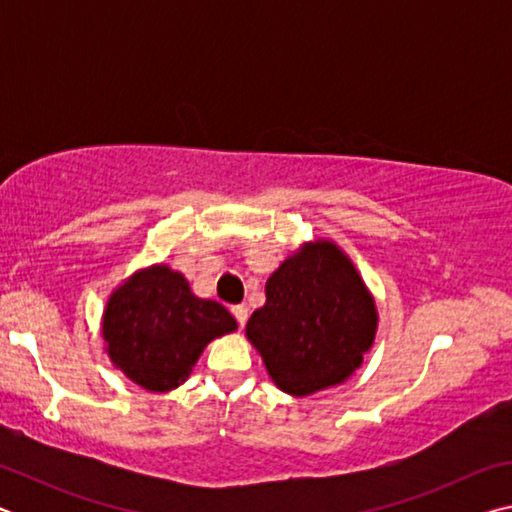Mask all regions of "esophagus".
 Returning a JSON list of instances; mask_svg holds the SVG:
<instances>
[{"instance_id": "obj_1", "label": "esophagus", "mask_w": 512, "mask_h": 512, "mask_svg": "<svg viewBox=\"0 0 512 512\" xmlns=\"http://www.w3.org/2000/svg\"><path fill=\"white\" fill-rule=\"evenodd\" d=\"M232 314H235L239 327L246 325V320H248V307L246 305H235V307H232Z\"/></svg>"}]
</instances>
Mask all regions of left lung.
Instances as JSON below:
<instances>
[{"mask_svg": "<svg viewBox=\"0 0 512 512\" xmlns=\"http://www.w3.org/2000/svg\"><path fill=\"white\" fill-rule=\"evenodd\" d=\"M377 305L357 266L329 239L307 241L266 280L264 307L246 339L268 377L293 397L314 395L352 377L377 334Z\"/></svg>", "mask_w": 512, "mask_h": 512, "instance_id": "1", "label": "left lung"}]
</instances>
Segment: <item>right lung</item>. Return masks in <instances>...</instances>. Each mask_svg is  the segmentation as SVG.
<instances>
[{
	"mask_svg": "<svg viewBox=\"0 0 512 512\" xmlns=\"http://www.w3.org/2000/svg\"><path fill=\"white\" fill-rule=\"evenodd\" d=\"M237 329L221 302L198 298L167 264L135 271L110 293L101 334L112 366L151 393H169L192 375L205 345Z\"/></svg>",
	"mask_w": 512,
	"mask_h": 512,
	"instance_id": "1",
	"label": "right lung"
}]
</instances>
